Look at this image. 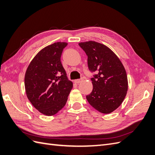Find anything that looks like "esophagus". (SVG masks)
<instances>
[{"instance_id":"esophagus-1","label":"esophagus","mask_w":155,"mask_h":155,"mask_svg":"<svg viewBox=\"0 0 155 155\" xmlns=\"http://www.w3.org/2000/svg\"><path fill=\"white\" fill-rule=\"evenodd\" d=\"M83 80V78H80V79H76V80H74V82L76 83H79L82 82Z\"/></svg>"}]
</instances>
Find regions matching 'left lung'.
Here are the masks:
<instances>
[{
  "mask_svg": "<svg viewBox=\"0 0 155 155\" xmlns=\"http://www.w3.org/2000/svg\"><path fill=\"white\" fill-rule=\"evenodd\" d=\"M79 45L88 56L89 70L97 72L91 78L93 89L87 100L97 110L109 114L121 104L127 94L128 82L124 65L104 45L91 41Z\"/></svg>",
  "mask_w": 155,
  "mask_h": 155,
  "instance_id": "left-lung-1",
  "label": "left lung"
}]
</instances>
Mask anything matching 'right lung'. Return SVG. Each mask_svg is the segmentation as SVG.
Instances as JSON below:
<instances>
[{"instance_id":"obj_1","label":"right lung","mask_w":155,"mask_h":155,"mask_svg":"<svg viewBox=\"0 0 155 155\" xmlns=\"http://www.w3.org/2000/svg\"><path fill=\"white\" fill-rule=\"evenodd\" d=\"M67 43L58 42L42 49L32 59L25 77L28 98L46 116L55 114L65 105L73 83L61 62Z\"/></svg>"}]
</instances>
